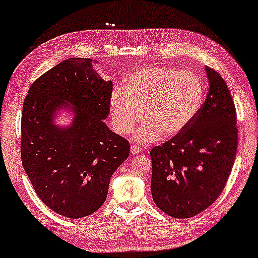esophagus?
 I'll list each match as a JSON object with an SVG mask.
<instances>
[{
    "mask_svg": "<svg viewBox=\"0 0 258 258\" xmlns=\"http://www.w3.org/2000/svg\"><path fill=\"white\" fill-rule=\"evenodd\" d=\"M140 152H141V148L140 147L136 146V145H132V146H131V153H132L133 155L139 154Z\"/></svg>",
    "mask_w": 258,
    "mask_h": 258,
    "instance_id": "obj_1",
    "label": "esophagus"
}]
</instances>
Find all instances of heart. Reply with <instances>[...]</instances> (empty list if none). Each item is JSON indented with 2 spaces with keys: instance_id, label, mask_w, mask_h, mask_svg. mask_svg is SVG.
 I'll use <instances>...</instances> for the list:
<instances>
[{
  "instance_id": "b5f03b06",
  "label": "heart",
  "mask_w": 258,
  "mask_h": 258,
  "mask_svg": "<svg viewBox=\"0 0 258 258\" xmlns=\"http://www.w3.org/2000/svg\"><path fill=\"white\" fill-rule=\"evenodd\" d=\"M205 98L203 84L195 74L167 67L145 68L131 75L125 90H113L111 115L120 134L132 132L141 118L146 122L137 138L153 143L164 132L175 137L190 124Z\"/></svg>"
}]
</instances>
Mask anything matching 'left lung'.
<instances>
[{
  "mask_svg": "<svg viewBox=\"0 0 258 258\" xmlns=\"http://www.w3.org/2000/svg\"><path fill=\"white\" fill-rule=\"evenodd\" d=\"M209 91L189 125L151 150L153 201L175 219L200 214L226 186L237 151L236 108L220 74L206 67Z\"/></svg>",
  "mask_w": 258,
  "mask_h": 258,
  "instance_id": "obj_1",
  "label": "left lung"
}]
</instances>
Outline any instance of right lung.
I'll list each match as a JSON object with an SVG mask.
<instances>
[{"label":"right lung","mask_w":258,"mask_h":258,"mask_svg":"<svg viewBox=\"0 0 258 258\" xmlns=\"http://www.w3.org/2000/svg\"><path fill=\"white\" fill-rule=\"evenodd\" d=\"M112 82L90 58H69L36 79L22 110L21 158L37 197L53 212L82 219L106 200L112 174L128 158L130 143L108 130ZM64 102L74 122L60 129L53 115Z\"/></svg>","instance_id":"1"}]
</instances>
